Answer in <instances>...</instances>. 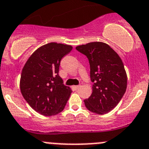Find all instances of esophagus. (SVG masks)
I'll return each mask as SVG.
<instances>
[{"label": "esophagus", "mask_w": 149, "mask_h": 149, "mask_svg": "<svg viewBox=\"0 0 149 149\" xmlns=\"http://www.w3.org/2000/svg\"><path fill=\"white\" fill-rule=\"evenodd\" d=\"M73 88L75 89V90H78V89H79V87H80V86H79V85H77V86H73Z\"/></svg>", "instance_id": "34e87169"}]
</instances>
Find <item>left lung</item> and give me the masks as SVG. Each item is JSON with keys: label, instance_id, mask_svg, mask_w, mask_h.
<instances>
[{"label": "left lung", "instance_id": "obj_1", "mask_svg": "<svg viewBox=\"0 0 149 149\" xmlns=\"http://www.w3.org/2000/svg\"><path fill=\"white\" fill-rule=\"evenodd\" d=\"M76 49L84 54L90 66L93 93L84 101L90 112L108 113L118 105L127 87V75L121 59L109 45L93 42Z\"/></svg>", "mask_w": 149, "mask_h": 149}]
</instances>
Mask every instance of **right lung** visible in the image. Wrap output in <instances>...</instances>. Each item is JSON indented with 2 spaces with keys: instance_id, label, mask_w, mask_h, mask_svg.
Returning a JSON list of instances; mask_svg holds the SVG:
<instances>
[{
  "instance_id": "1",
  "label": "right lung",
  "mask_w": 149,
  "mask_h": 149,
  "mask_svg": "<svg viewBox=\"0 0 149 149\" xmlns=\"http://www.w3.org/2000/svg\"><path fill=\"white\" fill-rule=\"evenodd\" d=\"M73 47L50 42L37 48L25 64L20 76V92L32 109L45 116L59 114L65 108L71 89L59 76L60 61Z\"/></svg>"
}]
</instances>
